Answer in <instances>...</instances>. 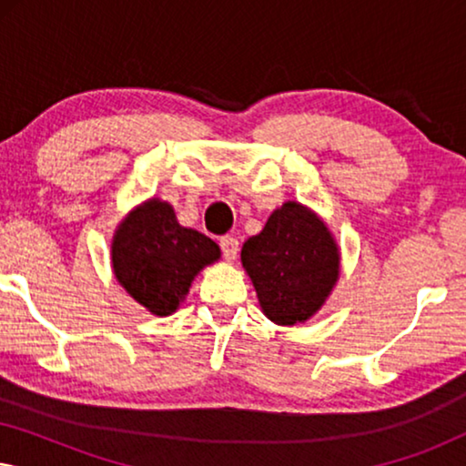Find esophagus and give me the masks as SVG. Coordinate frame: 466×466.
<instances>
[{
	"mask_svg": "<svg viewBox=\"0 0 466 466\" xmlns=\"http://www.w3.org/2000/svg\"><path fill=\"white\" fill-rule=\"evenodd\" d=\"M220 248H222V254H225L227 260L238 258V252H239L238 238H233V235H225V238L220 239Z\"/></svg>",
	"mask_w": 466,
	"mask_h": 466,
	"instance_id": "obj_1",
	"label": "esophagus"
}]
</instances>
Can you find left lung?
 I'll return each mask as SVG.
<instances>
[{"label":"left lung","mask_w":466,"mask_h":466,"mask_svg":"<svg viewBox=\"0 0 466 466\" xmlns=\"http://www.w3.org/2000/svg\"><path fill=\"white\" fill-rule=\"evenodd\" d=\"M241 265L263 314L279 327H295L327 303L339 282L341 252L314 209L286 201L241 248Z\"/></svg>","instance_id":"1"}]
</instances>
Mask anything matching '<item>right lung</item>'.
<instances>
[{"mask_svg":"<svg viewBox=\"0 0 466 466\" xmlns=\"http://www.w3.org/2000/svg\"><path fill=\"white\" fill-rule=\"evenodd\" d=\"M110 258L127 295L163 318L180 308L199 271L220 258V248L208 235L182 227L174 208L152 197L118 222Z\"/></svg>","mask_w":466,"mask_h":466,"instance_id":"1","label":"right lung"}]
</instances>
